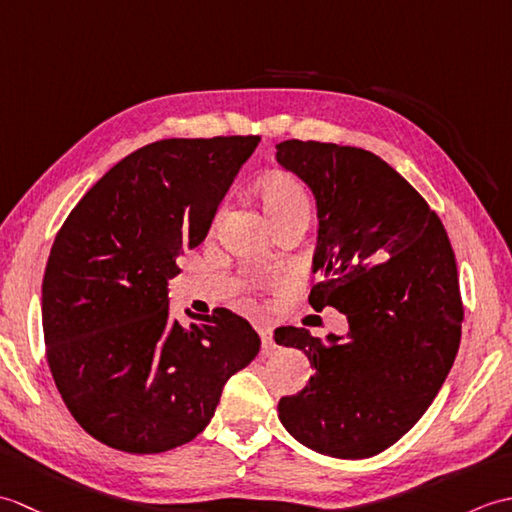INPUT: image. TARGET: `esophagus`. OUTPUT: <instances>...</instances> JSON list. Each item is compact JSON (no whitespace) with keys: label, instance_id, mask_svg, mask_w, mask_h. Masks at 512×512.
<instances>
[{"label":"esophagus","instance_id":"1","mask_svg":"<svg viewBox=\"0 0 512 512\" xmlns=\"http://www.w3.org/2000/svg\"><path fill=\"white\" fill-rule=\"evenodd\" d=\"M257 332H259V339H262V352L264 354L273 352L277 347L275 339H273V328H270V325H259Z\"/></svg>","mask_w":512,"mask_h":512}]
</instances>
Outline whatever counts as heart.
<instances>
[{
	"label": "heart",
	"mask_w": 512,
	"mask_h": 512,
	"mask_svg": "<svg viewBox=\"0 0 512 512\" xmlns=\"http://www.w3.org/2000/svg\"><path fill=\"white\" fill-rule=\"evenodd\" d=\"M259 200L270 222L286 220V217L306 215L310 217V198L303 184L288 171H273L259 182Z\"/></svg>",
	"instance_id": "1"
}]
</instances>
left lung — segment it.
<instances>
[{
    "label": "left lung",
    "instance_id": "left-lung-1",
    "mask_svg": "<svg viewBox=\"0 0 512 512\" xmlns=\"http://www.w3.org/2000/svg\"><path fill=\"white\" fill-rule=\"evenodd\" d=\"M279 165L295 171L319 206V244L308 303L341 310L350 334L321 343L279 328L314 376L279 400L286 429L334 458H372L429 409L462 336L458 264L436 211L383 158L358 147L284 140Z\"/></svg>",
    "mask_w": 512,
    "mask_h": 512
}]
</instances>
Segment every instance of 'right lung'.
Returning a JSON list of instances; mask_svg holds the SVG:
<instances>
[{
  "mask_svg": "<svg viewBox=\"0 0 512 512\" xmlns=\"http://www.w3.org/2000/svg\"><path fill=\"white\" fill-rule=\"evenodd\" d=\"M259 136L167 138L114 165L65 217L43 273V341L74 420L127 453L193 440L259 352L231 310L169 317L167 279L200 246Z\"/></svg>",
  "mask_w": 512,
  "mask_h": 512,
  "instance_id": "add662e5",
  "label": "right lung"
}]
</instances>
